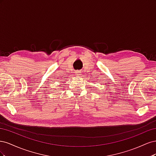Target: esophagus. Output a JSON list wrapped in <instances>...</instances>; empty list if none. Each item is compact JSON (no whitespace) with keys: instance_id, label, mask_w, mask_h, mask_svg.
I'll return each instance as SVG.
<instances>
[{"instance_id":"esophagus-1","label":"esophagus","mask_w":156,"mask_h":156,"mask_svg":"<svg viewBox=\"0 0 156 156\" xmlns=\"http://www.w3.org/2000/svg\"><path fill=\"white\" fill-rule=\"evenodd\" d=\"M75 74H76V75H77V76H80V75H81V72H79V71H77V72H75Z\"/></svg>"}]
</instances>
